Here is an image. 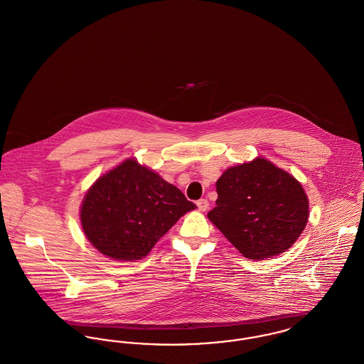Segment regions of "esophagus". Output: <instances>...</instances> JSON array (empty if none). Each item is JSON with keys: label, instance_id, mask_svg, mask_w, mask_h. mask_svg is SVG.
I'll use <instances>...</instances> for the list:
<instances>
[{"label": "esophagus", "instance_id": "obj_1", "mask_svg": "<svg viewBox=\"0 0 364 364\" xmlns=\"http://www.w3.org/2000/svg\"><path fill=\"white\" fill-rule=\"evenodd\" d=\"M196 206L199 208V211H206L208 208V199H199V200L196 202Z\"/></svg>", "mask_w": 364, "mask_h": 364}]
</instances>
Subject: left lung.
<instances>
[{"label":"left lung","instance_id":"obj_1","mask_svg":"<svg viewBox=\"0 0 364 364\" xmlns=\"http://www.w3.org/2000/svg\"><path fill=\"white\" fill-rule=\"evenodd\" d=\"M215 190L208 220L247 259L285 252L307 225L310 203L301 183L266 158L228 168Z\"/></svg>","mask_w":364,"mask_h":364}]
</instances>
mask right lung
I'll list each match as a JSON object with an SVG mask.
<instances>
[{
  "label": "right lung",
  "mask_w": 364,
  "mask_h": 364,
  "mask_svg": "<svg viewBox=\"0 0 364 364\" xmlns=\"http://www.w3.org/2000/svg\"><path fill=\"white\" fill-rule=\"evenodd\" d=\"M196 206L136 158L100 176L80 206V223L91 242L110 259L144 258L156 242Z\"/></svg>",
  "instance_id": "add662e5"
}]
</instances>
